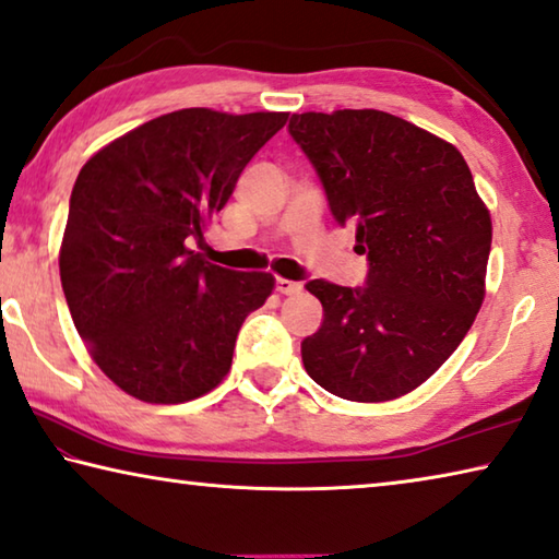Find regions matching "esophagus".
Segmentation results:
<instances>
[{
  "label": "esophagus",
  "mask_w": 559,
  "mask_h": 559,
  "mask_svg": "<svg viewBox=\"0 0 559 559\" xmlns=\"http://www.w3.org/2000/svg\"><path fill=\"white\" fill-rule=\"evenodd\" d=\"M274 287H277L280 295H299V292H301L299 282H292V280H285V277H277Z\"/></svg>",
  "instance_id": "esophagus-1"
}]
</instances>
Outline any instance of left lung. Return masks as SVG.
<instances>
[{
	"label": "left lung",
	"instance_id": "8db88e82",
	"mask_svg": "<svg viewBox=\"0 0 559 559\" xmlns=\"http://www.w3.org/2000/svg\"><path fill=\"white\" fill-rule=\"evenodd\" d=\"M289 133L369 258L364 289L307 282L324 322L301 342L305 369L346 401L404 396L459 349L486 299L490 210L461 151L399 116L307 111Z\"/></svg>",
	"mask_w": 559,
	"mask_h": 559
}]
</instances>
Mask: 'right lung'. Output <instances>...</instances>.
<instances>
[{"mask_svg":"<svg viewBox=\"0 0 559 559\" xmlns=\"http://www.w3.org/2000/svg\"><path fill=\"white\" fill-rule=\"evenodd\" d=\"M289 114L182 108L96 151L71 190L61 287L91 359L128 396L182 404L233 366L270 272H233L188 247Z\"/></svg>","mask_w":559,"mask_h":559,"instance_id":"obj_1","label":"right lung"}]
</instances>
